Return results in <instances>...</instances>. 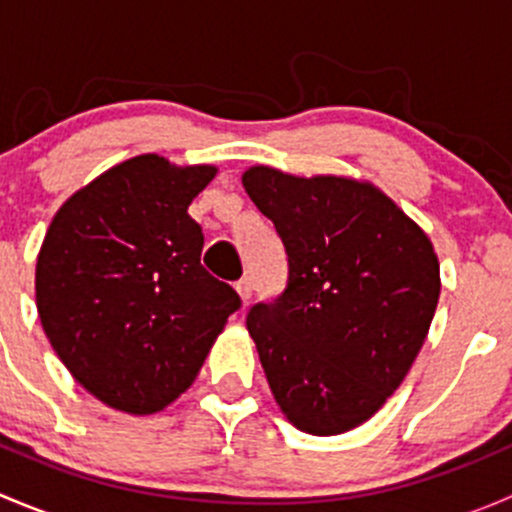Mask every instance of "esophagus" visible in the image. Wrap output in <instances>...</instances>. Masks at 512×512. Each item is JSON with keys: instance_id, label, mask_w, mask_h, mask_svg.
Here are the masks:
<instances>
[{"instance_id": "obj_1", "label": "esophagus", "mask_w": 512, "mask_h": 512, "mask_svg": "<svg viewBox=\"0 0 512 512\" xmlns=\"http://www.w3.org/2000/svg\"><path fill=\"white\" fill-rule=\"evenodd\" d=\"M235 292H237V297L242 299V304H247V299L252 297V280H250V277H245V280L237 282Z\"/></svg>"}]
</instances>
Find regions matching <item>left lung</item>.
<instances>
[{"mask_svg": "<svg viewBox=\"0 0 512 512\" xmlns=\"http://www.w3.org/2000/svg\"><path fill=\"white\" fill-rule=\"evenodd\" d=\"M242 185L289 262L285 292L247 314L272 396L299 431H352L426 342L441 294L433 242L371 180L250 165Z\"/></svg>", "mask_w": 512, "mask_h": 512, "instance_id": "obj_1", "label": "left lung"}]
</instances>
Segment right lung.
Instances as JSON below:
<instances>
[{
  "label": "right lung",
  "instance_id": "obj_1",
  "mask_svg": "<svg viewBox=\"0 0 512 512\" xmlns=\"http://www.w3.org/2000/svg\"><path fill=\"white\" fill-rule=\"evenodd\" d=\"M218 165L128 158L76 190L36 255V312L69 374L111 409L151 416L193 386L240 297L200 265L190 203Z\"/></svg>",
  "mask_w": 512,
  "mask_h": 512
}]
</instances>
